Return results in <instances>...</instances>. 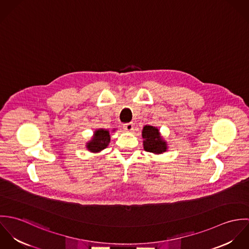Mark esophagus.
<instances>
[{"instance_id":"34e87169","label":"esophagus","mask_w":249,"mask_h":249,"mask_svg":"<svg viewBox=\"0 0 249 249\" xmlns=\"http://www.w3.org/2000/svg\"><path fill=\"white\" fill-rule=\"evenodd\" d=\"M124 128L126 131H132L133 128H134V125H133L132 123L124 124Z\"/></svg>"}]
</instances>
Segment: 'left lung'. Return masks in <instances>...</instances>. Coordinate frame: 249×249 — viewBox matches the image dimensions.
Masks as SVG:
<instances>
[{
  "mask_svg": "<svg viewBox=\"0 0 249 249\" xmlns=\"http://www.w3.org/2000/svg\"><path fill=\"white\" fill-rule=\"evenodd\" d=\"M143 148L145 151L152 153H162L166 151L167 144L161 139L159 130L151 125H145L142 129Z\"/></svg>",
  "mask_w": 249,
  "mask_h": 249,
  "instance_id": "1",
  "label": "left lung"
}]
</instances>
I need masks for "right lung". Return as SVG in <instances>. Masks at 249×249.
Instances as JSON below:
<instances>
[{"mask_svg":"<svg viewBox=\"0 0 249 249\" xmlns=\"http://www.w3.org/2000/svg\"><path fill=\"white\" fill-rule=\"evenodd\" d=\"M110 142V135L107 130L99 129L95 132V135L92 141L87 143V148L92 152H98L104 148H106Z\"/></svg>","mask_w":249,"mask_h":249,"instance_id":"add662e5","label":"right lung"}]
</instances>
